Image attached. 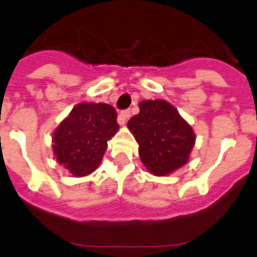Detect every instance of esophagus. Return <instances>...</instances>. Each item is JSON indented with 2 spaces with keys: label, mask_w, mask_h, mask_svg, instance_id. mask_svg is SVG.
Masks as SVG:
<instances>
[{
  "label": "esophagus",
  "mask_w": 257,
  "mask_h": 257,
  "mask_svg": "<svg viewBox=\"0 0 257 257\" xmlns=\"http://www.w3.org/2000/svg\"><path fill=\"white\" fill-rule=\"evenodd\" d=\"M131 117V111L128 110H122L120 112V115H118V122L121 123V125H125L126 121L128 120V118Z\"/></svg>",
  "instance_id": "obj_1"
}]
</instances>
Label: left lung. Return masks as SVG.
I'll use <instances>...</instances> for the list:
<instances>
[{
	"instance_id": "8db88e82",
	"label": "left lung",
	"mask_w": 257,
	"mask_h": 257,
	"mask_svg": "<svg viewBox=\"0 0 257 257\" xmlns=\"http://www.w3.org/2000/svg\"><path fill=\"white\" fill-rule=\"evenodd\" d=\"M139 107L140 112L130 118L127 126L139 142L146 169L165 176L184 166L195 145L191 126L166 101H142Z\"/></svg>"
}]
</instances>
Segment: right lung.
I'll use <instances>...</instances> for the list:
<instances>
[{
	"instance_id": "1",
	"label": "right lung",
	"mask_w": 257,
	"mask_h": 257,
	"mask_svg": "<svg viewBox=\"0 0 257 257\" xmlns=\"http://www.w3.org/2000/svg\"><path fill=\"white\" fill-rule=\"evenodd\" d=\"M117 113L107 103H80L53 132L56 160L73 176L95 171L118 131Z\"/></svg>"
}]
</instances>
